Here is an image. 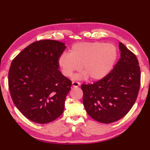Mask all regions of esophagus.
Returning a JSON list of instances; mask_svg holds the SVG:
<instances>
[{
    "label": "esophagus",
    "mask_w": 150,
    "mask_h": 150,
    "mask_svg": "<svg viewBox=\"0 0 150 150\" xmlns=\"http://www.w3.org/2000/svg\"><path fill=\"white\" fill-rule=\"evenodd\" d=\"M80 85V83L79 82H76V81H73L72 83L73 87H78Z\"/></svg>",
    "instance_id": "obj_1"
}]
</instances>
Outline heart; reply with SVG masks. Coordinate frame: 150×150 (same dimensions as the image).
I'll list each match as a JSON object with an SVG mask.
<instances>
[{
  "instance_id": "heart-1",
  "label": "heart",
  "mask_w": 150,
  "mask_h": 150,
  "mask_svg": "<svg viewBox=\"0 0 150 150\" xmlns=\"http://www.w3.org/2000/svg\"><path fill=\"white\" fill-rule=\"evenodd\" d=\"M118 51L115 45L103 42H79L74 44L70 54L63 53L57 59L61 71L66 77L81 69L83 72L75 75L73 79H103L115 65Z\"/></svg>"
}]
</instances>
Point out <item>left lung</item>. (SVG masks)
Segmentation results:
<instances>
[{
	"label": "left lung",
	"mask_w": 150,
	"mask_h": 150,
	"mask_svg": "<svg viewBox=\"0 0 150 150\" xmlns=\"http://www.w3.org/2000/svg\"><path fill=\"white\" fill-rule=\"evenodd\" d=\"M119 49L120 59L108 75L93 84L81 85L86 111L101 123L123 118L135 103L140 86L138 59L122 43Z\"/></svg>",
	"instance_id": "8db88e82"
}]
</instances>
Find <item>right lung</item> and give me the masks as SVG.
Wrapping results in <instances>:
<instances>
[{"label": "right lung", "mask_w": 150, "mask_h": 150, "mask_svg": "<svg viewBox=\"0 0 150 150\" xmlns=\"http://www.w3.org/2000/svg\"><path fill=\"white\" fill-rule=\"evenodd\" d=\"M64 43L45 40L32 43L12 62L8 87L12 99L25 117L47 124L62 115L71 81L59 70L57 59Z\"/></svg>", "instance_id": "add662e5"}]
</instances>
